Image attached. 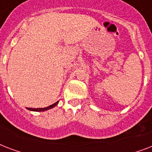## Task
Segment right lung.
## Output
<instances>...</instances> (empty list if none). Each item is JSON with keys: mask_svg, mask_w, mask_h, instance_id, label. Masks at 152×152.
<instances>
[{"mask_svg": "<svg viewBox=\"0 0 152 152\" xmlns=\"http://www.w3.org/2000/svg\"><path fill=\"white\" fill-rule=\"evenodd\" d=\"M57 104H58V101L56 102L55 103L52 104L50 106H47V107H45V108H27V110H31V111H36V112H41V111H46V110H50V109L53 108L55 106H57Z\"/></svg>", "mask_w": 152, "mask_h": 152, "instance_id": "add662e5", "label": "right lung"}]
</instances>
